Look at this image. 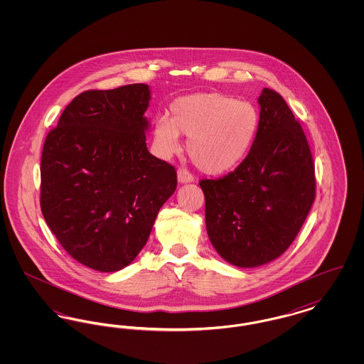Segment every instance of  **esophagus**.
Listing matches in <instances>:
<instances>
[{
  "label": "esophagus",
  "instance_id": "obj_1",
  "mask_svg": "<svg viewBox=\"0 0 364 364\" xmlns=\"http://www.w3.org/2000/svg\"><path fill=\"white\" fill-rule=\"evenodd\" d=\"M177 180H178V183H190V181H193V176L187 169L180 168L177 171Z\"/></svg>",
  "mask_w": 364,
  "mask_h": 364
}]
</instances>
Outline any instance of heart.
Masks as SVG:
<instances>
[{"mask_svg":"<svg viewBox=\"0 0 364 364\" xmlns=\"http://www.w3.org/2000/svg\"><path fill=\"white\" fill-rule=\"evenodd\" d=\"M258 107L223 92H198L171 105V117L158 119L156 146L164 156L178 149L180 134L188 136L187 151L195 166L208 174L237 168L259 131Z\"/></svg>","mask_w":364,"mask_h":364,"instance_id":"b5f03b06","label":"heart"}]
</instances>
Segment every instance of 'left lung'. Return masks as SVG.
<instances>
[{"label":"left lung","mask_w":364,"mask_h":364,"mask_svg":"<svg viewBox=\"0 0 364 364\" xmlns=\"http://www.w3.org/2000/svg\"><path fill=\"white\" fill-rule=\"evenodd\" d=\"M258 135L230 173L199 181L206 229L217 252L239 267L284 254L315 200V165L300 122L272 88L260 94Z\"/></svg>","instance_id":"8db88e82"}]
</instances>
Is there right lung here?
<instances>
[{
    "mask_svg": "<svg viewBox=\"0 0 364 364\" xmlns=\"http://www.w3.org/2000/svg\"><path fill=\"white\" fill-rule=\"evenodd\" d=\"M147 85L87 90L49 131L41 158V210L61 247L98 272L136 258L177 187L174 166L149 153Z\"/></svg>",
    "mask_w": 364,
    "mask_h": 364,
    "instance_id": "1",
    "label": "right lung"
}]
</instances>
